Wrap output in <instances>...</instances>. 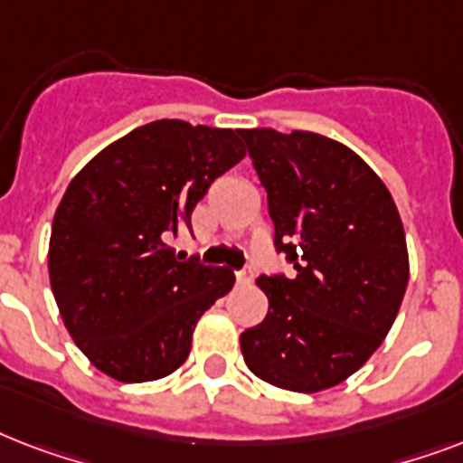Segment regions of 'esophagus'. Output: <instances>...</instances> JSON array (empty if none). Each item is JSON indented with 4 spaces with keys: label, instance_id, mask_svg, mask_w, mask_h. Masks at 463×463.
Segmentation results:
<instances>
[{
    "label": "esophagus",
    "instance_id": "esophagus-1",
    "mask_svg": "<svg viewBox=\"0 0 463 463\" xmlns=\"http://www.w3.org/2000/svg\"><path fill=\"white\" fill-rule=\"evenodd\" d=\"M235 279H238V283H242V286H247V283H252V279H254V269H252V267L240 269L238 274H235Z\"/></svg>",
    "mask_w": 463,
    "mask_h": 463
}]
</instances>
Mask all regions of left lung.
I'll list each match as a JSON object with an SVG mask.
<instances>
[{"label": "left lung", "instance_id": "left-lung-1", "mask_svg": "<svg viewBox=\"0 0 463 463\" xmlns=\"http://www.w3.org/2000/svg\"><path fill=\"white\" fill-rule=\"evenodd\" d=\"M293 276L257 279L264 322L240 334L247 367L312 394L363 367L392 329L409 283L406 235L384 182L348 146L315 132L242 129Z\"/></svg>", "mask_w": 463, "mask_h": 463}]
</instances>
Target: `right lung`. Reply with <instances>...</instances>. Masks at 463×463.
Segmentation results:
<instances>
[{
  "label": "right lung",
  "mask_w": 463,
  "mask_h": 463,
  "mask_svg": "<svg viewBox=\"0 0 463 463\" xmlns=\"http://www.w3.org/2000/svg\"><path fill=\"white\" fill-rule=\"evenodd\" d=\"M245 156L232 129L158 119L103 148L69 182L50 235V283L86 358L119 382H151L187 360L196 319L235 283L228 267L182 261L211 182Z\"/></svg>",
  "instance_id": "1"
}]
</instances>
